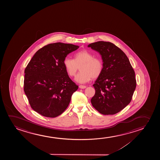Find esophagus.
<instances>
[{"label": "esophagus", "instance_id": "esophagus-1", "mask_svg": "<svg viewBox=\"0 0 160 160\" xmlns=\"http://www.w3.org/2000/svg\"><path fill=\"white\" fill-rule=\"evenodd\" d=\"M79 87L80 88H81V89H83V88H86V86L84 85H79Z\"/></svg>", "mask_w": 160, "mask_h": 160}]
</instances>
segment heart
I'll return each mask as SVG.
<instances>
[{
	"instance_id": "1",
	"label": "heart",
	"mask_w": 160,
	"mask_h": 160,
	"mask_svg": "<svg viewBox=\"0 0 160 160\" xmlns=\"http://www.w3.org/2000/svg\"><path fill=\"white\" fill-rule=\"evenodd\" d=\"M64 67L70 77H74L80 67V72L76 75L75 80L80 83H85L92 78L96 79L103 70L102 59L94 57L92 53L86 50H81L74 55V59L66 57L63 60Z\"/></svg>"
}]
</instances>
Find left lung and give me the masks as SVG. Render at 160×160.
I'll use <instances>...</instances> for the list:
<instances>
[{
  "mask_svg": "<svg viewBox=\"0 0 160 160\" xmlns=\"http://www.w3.org/2000/svg\"><path fill=\"white\" fill-rule=\"evenodd\" d=\"M88 46L99 53L103 63L93 85L92 106L103 115L116 114L131 101L136 88L134 71L125 53L112 42L99 41Z\"/></svg>",
  "mask_w": 160,
  "mask_h": 160,
  "instance_id": "8db88e82",
  "label": "left lung"
}]
</instances>
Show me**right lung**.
<instances>
[{
	"instance_id": "1",
	"label": "right lung",
	"mask_w": 160,
	"mask_h": 160,
	"mask_svg": "<svg viewBox=\"0 0 160 160\" xmlns=\"http://www.w3.org/2000/svg\"><path fill=\"white\" fill-rule=\"evenodd\" d=\"M73 44L56 42L37 51L24 70V91L31 107L48 118L64 112L78 86L64 67L67 56L79 48Z\"/></svg>"
}]
</instances>
